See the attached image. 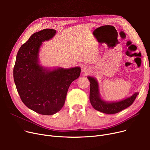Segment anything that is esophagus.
Masks as SVG:
<instances>
[{
	"mask_svg": "<svg viewBox=\"0 0 150 150\" xmlns=\"http://www.w3.org/2000/svg\"><path fill=\"white\" fill-rule=\"evenodd\" d=\"M83 72H84V73H88L90 71V67L89 66H84L83 67Z\"/></svg>",
	"mask_w": 150,
	"mask_h": 150,
	"instance_id": "esophagus-1",
	"label": "esophagus"
}]
</instances>
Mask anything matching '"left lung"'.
<instances>
[{
    "instance_id": "1",
    "label": "left lung",
    "mask_w": 150,
    "mask_h": 150,
    "mask_svg": "<svg viewBox=\"0 0 150 150\" xmlns=\"http://www.w3.org/2000/svg\"><path fill=\"white\" fill-rule=\"evenodd\" d=\"M90 81V102L93 108L97 111L107 114H112L119 112L122 110L130 106L139 92H135L129 97L117 101H106L101 98L99 89V84L96 78L88 76Z\"/></svg>"
}]
</instances>
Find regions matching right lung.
<instances>
[{
  "label": "right lung",
  "instance_id": "obj_1",
  "mask_svg": "<svg viewBox=\"0 0 150 150\" xmlns=\"http://www.w3.org/2000/svg\"><path fill=\"white\" fill-rule=\"evenodd\" d=\"M54 29L35 33L19 49L13 69L14 81L21 100L32 111L50 115L58 112L65 103L70 84L80 76L81 68L43 67L39 62L42 42L56 35Z\"/></svg>",
  "mask_w": 150,
  "mask_h": 150
}]
</instances>
